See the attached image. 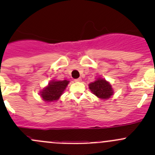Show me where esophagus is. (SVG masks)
<instances>
[{"label":"esophagus","mask_w":155,"mask_h":155,"mask_svg":"<svg viewBox=\"0 0 155 155\" xmlns=\"http://www.w3.org/2000/svg\"><path fill=\"white\" fill-rule=\"evenodd\" d=\"M81 81H82V79H81V78H79V79H74V82H81Z\"/></svg>","instance_id":"1"}]
</instances>
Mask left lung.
Segmentation results:
<instances>
[{"instance_id":"left-lung-1","label":"left lung","mask_w":155,"mask_h":155,"mask_svg":"<svg viewBox=\"0 0 155 155\" xmlns=\"http://www.w3.org/2000/svg\"><path fill=\"white\" fill-rule=\"evenodd\" d=\"M91 91L102 100H107L113 94V89L109 82L104 79L98 78L94 82L88 85Z\"/></svg>"}]
</instances>
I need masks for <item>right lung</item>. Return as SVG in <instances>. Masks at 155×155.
Here are the masks:
<instances>
[{
	"instance_id": "add662e5",
	"label": "right lung",
	"mask_w": 155,
	"mask_h": 155,
	"mask_svg": "<svg viewBox=\"0 0 155 155\" xmlns=\"http://www.w3.org/2000/svg\"><path fill=\"white\" fill-rule=\"evenodd\" d=\"M68 84V80L51 81L40 91V96L43 101L47 103L57 101L61 96Z\"/></svg>"
}]
</instances>
